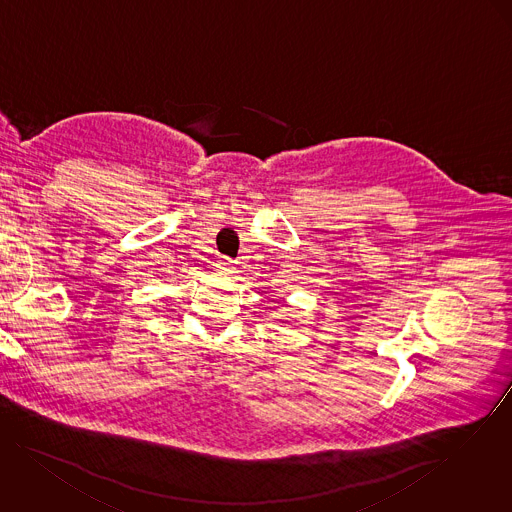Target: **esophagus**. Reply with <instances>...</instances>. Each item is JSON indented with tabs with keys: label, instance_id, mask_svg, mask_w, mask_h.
<instances>
[{
	"label": "esophagus",
	"instance_id": "obj_1",
	"mask_svg": "<svg viewBox=\"0 0 512 512\" xmlns=\"http://www.w3.org/2000/svg\"><path fill=\"white\" fill-rule=\"evenodd\" d=\"M214 267H216V271H218L220 275L232 276L236 273V267H234L232 261H228V259H220Z\"/></svg>",
	"mask_w": 512,
	"mask_h": 512
}]
</instances>
